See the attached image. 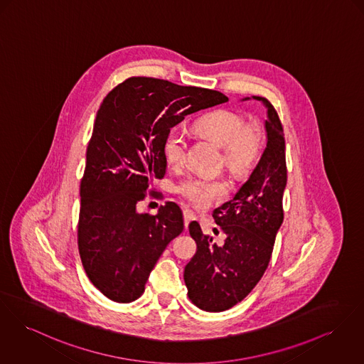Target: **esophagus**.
Masks as SVG:
<instances>
[{
    "label": "esophagus",
    "mask_w": 364,
    "mask_h": 364,
    "mask_svg": "<svg viewBox=\"0 0 364 364\" xmlns=\"http://www.w3.org/2000/svg\"><path fill=\"white\" fill-rule=\"evenodd\" d=\"M196 219V213H194L191 209L186 208V209H184V220H186V225H188L191 222H194Z\"/></svg>",
    "instance_id": "34e87169"
}]
</instances>
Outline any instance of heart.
<instances>
[{"instance_id":"b5f03b06","label":"heart","mask_w":364,"mask_h":364,"mask_svg":"<svg viewBox=\"0 0 364 364\" xmlns=\"http://www.w3.org/2000/svg\"><path fill=\"white\" fill-rule=\"evenodd\" d=\"M196 132L205 134L223 146V162L234 174L248 173L257 161L262 136L256 126L245 124L240 113L218 109L205 113L194 123ZM165 156L170 165H180L186 158L187 140L180 129H171L165 139ZM178 193L198 208H206L222 199L227 184L222 178L210 176H191L180 183Z\"/></svg>"}]
</instances>
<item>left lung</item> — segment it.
Wrapping results in <instances>:
<instances>
[{
    "label": "left lung",
    "instance_id": "left-lung-1",
    "mask_svg": "<svg viewBox=\"0 0 364 364\" xmlns=\"http://www.w3.org/2000/svg\"><path fill=\"white\" fill-rule=\"evenodd\" d=\"M256 100L267 109V144L248 180L231 200L213 210L224 242L190 224L196 253L184 269V281L193 304L206 311H224L241 302L264 274L276 235L284 220L282 194L287 186L285 141L279 114L263 97Z\"/></svg>",
    "mask_w": 364,
    "mask_h": 364
}]
</instances>
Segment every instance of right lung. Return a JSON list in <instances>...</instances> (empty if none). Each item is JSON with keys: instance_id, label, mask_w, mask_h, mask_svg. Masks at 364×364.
Instances as JSON below:
<instances>
[{"instance_id": "1", "label": "right lung", "mask_w": 364, "mask_h": 364, "mask_svg": "<svg viewBox=\"0 0 364 364\" xmlns=\"http://www.w3.org/2000/svg\"><path fill=\"white\" fill-rule=\"evenodd\" d=\"M213 90L130 77L102 101L87 146L77 244L90 281L107 298H140L168 242L184 230L174 202L155 216L137 203L168 168L165 139L187 114L227 102Z\"/></svg>"}]
</instances>
